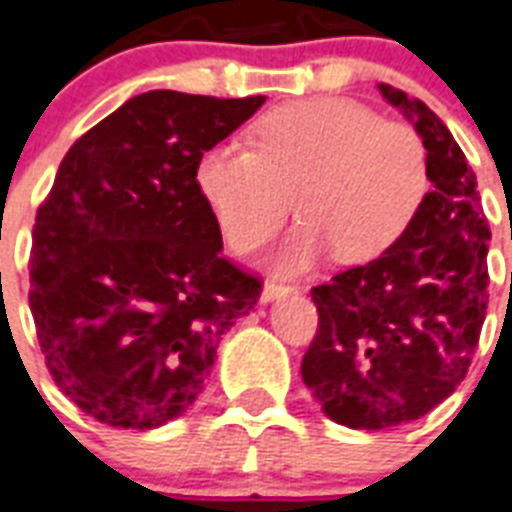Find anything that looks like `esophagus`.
<instances>
[{
	"mask_svg": "<svg viewBox=\"0 0 512 512\" xmlns=\"http://www.w3.org/2000/svg\"><path fill=\"white\" fill-rule=\"evenodd\" d=\"M292 292H294V286L278 284V281H265L263 294H260V302H273V299H281Z\"/></svg>",
	"mask_w": 512,
	"mask_h": 512,
	"instance_id": "esophagus-1",
	"label": "esophagus"
}]
</instances>
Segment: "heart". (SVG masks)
<instances>
[{
	"instance_id": "1",
	"label": "heart",
	"mask_w": 512,
	"mask_h": 512,
	"mask_svg": "<svg viewBox=\"0 0 512 512\" xmlns=\"http://www.w3.org/2000/svg\"><path fill=\"white\" fill-rule=\"evenodd\" d=\"M197 189L236 252L302 218L278 249L281 270H307L336 252L342 263L384 255L429 191V157L405 123L350 99H307L257 120L255 149L220 141L197 162Z\"/></svg>"
}]
</instances>
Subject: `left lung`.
I'll use <instances>...</instances> for the list:
<instances>
[{
  "label": "left lung",
  "instance_id": "left-lung-1",
  "mask_svg": "<svg viewBox=\"0 0 512 512\" xmlns=\"http://www.w3.org/2000/svg\"><path fill=\"white\" fill-rule=\"evenodd\" d=\"M381 97L423 139L434 189L371 263L315 286L318 334L302 381L347 429H392L450 397L468 373L489 302V228L476 173L442 120L389 83Z\"/></svg>",
  "mask_w": 512,
  "mask_h": 512
}]
</instances>
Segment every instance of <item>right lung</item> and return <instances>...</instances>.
I'll return each instance as SVG.
<instances>
[{
  "label": "right lung",
  "mask_w": 512,
  "mask_h": 512,
  "mask_svg": "<svg viewBox=\"0 0 512 512\" xmlns=\"http://www.w3.org/2000/svg\"><path fill=\"white\" fill-rule=\"evenodd\" d=\"M265 97L157 89L68 149L36 213L31 313L62 394L115 429L184 415L260 281L231 265L197 162Z\"/></svg>",
  "instance_id": "right-lung-1"
}]
</instances>
